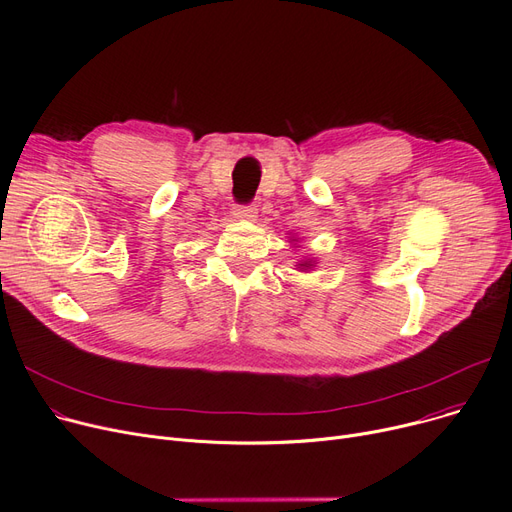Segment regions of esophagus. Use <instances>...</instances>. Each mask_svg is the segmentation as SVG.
I'll return each mask as SVG.
<instances>
[{
	"mask_svg": "<svg viewBox=\"0 0 512 512\" xmlns=\"http://www.w3.org/2000/svg\"><path fill=\"white\" fill-rule=\"evenodd\" d=\"M232 215L236 220H247V222H253L257 218V207L255 205H240V207H234Z\"/></svg>",
	"mask_w": 512,
	"mask_h": 512,
	"instance_id": "esophagus-1",
	"label": "esophagus"
}]
</instances>
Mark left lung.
I'll return each instance as SVG.
<instances>
[{
    "mask_svg": "<svg viewBox=\"0 0 512 512\" xmlns=\"http://www.w3.org/2000/svg\"><path fill=\"white\" fill-rule=\"evenodd\" d=\"M288 242H290V245H292L294 249H299V247H297V242H299L297 236H288ZM315 265H317V257L307 255V257H303V259L297 261V265H294V270H299V272H311V270H315Z\"/></svg>",
    "mask_w": 512,
    "mask_h": 512,
    "instance_id": "left-lung-1",
    "label": "left lung"
}]
</instances>
